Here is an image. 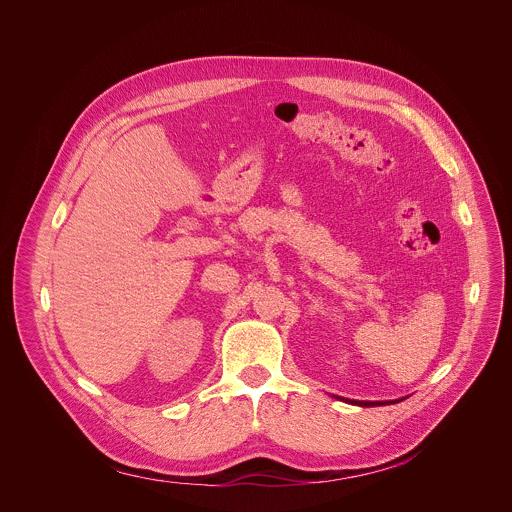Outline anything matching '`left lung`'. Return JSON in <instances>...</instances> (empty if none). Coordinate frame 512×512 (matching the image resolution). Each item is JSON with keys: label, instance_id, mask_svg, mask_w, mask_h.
Returning <instances> with one entry per match:
<instances>
[{"label": "left lung", "instance_id": "1", "mask_svg": "<svg viewBox=\"0 0 512 512\" xmlns=\"http://www.w3.org/2000/svg\"><path fill=\"white\" fill-rule=\"evenodd\" d=\"M350 403H354V405H362V407H371V405H379V403H373V401H350Z\"/></svg>", "mask_w": 512, "mask_h": 512}]
</instances>
